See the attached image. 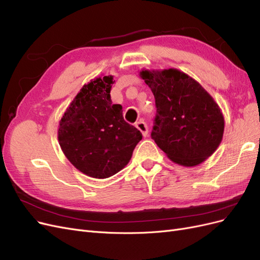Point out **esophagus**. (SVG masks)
<instances>
[{"instance_id":"obj_1","label":"esophagus","mask_w":260,"mask_h":260,"mask_svg":"<svg viewBox=\"0 0 260 260\" xmlns=\"http://www.w3.org/2000/svg\"><path fill=\"white\" fill-rule=\"evenodd\" d=\"M136 127H137L141 132H142L143 137H147L148 129H147V125H146V123L144 122V120H140V121H138V122L136 123Z\"/></svg>"}]
</instances>
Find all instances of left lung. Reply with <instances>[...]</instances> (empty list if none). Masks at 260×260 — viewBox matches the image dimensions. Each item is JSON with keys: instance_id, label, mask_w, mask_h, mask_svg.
I'll return each mask as SVG.
<instances>
[{"instance_id": "obj_1", "label": "left lung", "mask_w": 260, "mask_h": 260, "mask_svg": "<svg viewBox=\"0 0 260 260\" xmlns=\"http://www.w3.org/2000/svg\"><path fill=\"white\" fill-rule=\"evenodd\" d=\"M152 90L156 117L152 138L169 159L184 167L205 161L221 143L224 118L210 94L192 77L175 68L143 69Z\"/></svg>"}]
</instances>
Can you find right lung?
I'll return each instance as SVG.
<instances>
[{
  "label": "right lung",
  "instance_id": "right-lung-1",
  "mask_svg": "<svg viewBox=\"0 0 260 260\" xmlns=\"http://www.w3.org/2000/svg\"><path fill=\"white\" fill-rule=\"evenodd\" d=\"M113 76L84 84L62 115L57 131L62 153L82 174L105 179L123 169L142 140L111 99Z\"/></svg>",
  "mask_w": 260,
  "mask_h": 260
}]
</instances>
